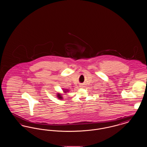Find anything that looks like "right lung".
Returning a JSON list of instances; mask_svg holds the SVG:
<instances>
[{"instance_id":"right-lung-1","label":"right lung","mask_w":147,"mask_h":147,"mask_svg":"<svg viewBox=\"0 0 147 147\" xmlns=\"http://www.w3.org/2000/svg\"><path fill=\"white\" fill-rule=\"evenodd\" d=\"M62 90H63V92L64 93V94H60V93H57L56 95V96L57 97V98H59V99H62V98H63V95H63V94H65V95H66V94L67 93V92H69V89H62Z\"/></svg>"}]
</instances>
